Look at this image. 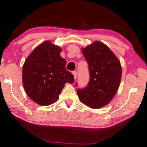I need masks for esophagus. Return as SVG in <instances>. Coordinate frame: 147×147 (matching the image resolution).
<instances>
[{
	"mask_svg": "<svg viewBox=\"0 0 147 147\" xmlns=\"http://www.w3.org/2000/svg\"><path fill=\"white\" fill-rule=\"evenodd\" d=\"M72 74H73V75H74V79L76 80V76H77V72L76 71H74L72 72Z\"/></svg>",
	"mask_w": 147,
	"mask_h": 147,
	"instance_id": "1",
	"label": "esophagus"
}]
</instances>
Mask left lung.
I'll list each match as a JSON object with an SVG mask.
<instances>
[{"mask_svg":"<svg viewBox=\"0 0 147 147\" xmlns=\"http://www.w3.org/2000/svg\"><path fill=\"white\" fill-rule=\"evenodd\" d=\"M82 52L88 63L90 80L86 87L77 90V94L82 103L98 109L108 104L117 92L121 64L109 48L98 41L82 49Z\"/></svg>","mask_w":147,"mask_h":147,"instance_id":"1","label":"left lung"}]
</instances>
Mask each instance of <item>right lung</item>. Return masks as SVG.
Segmentation results:
<instances>
[{"mask_svg":"<svg viewBox=\"0 0 147 147\" xmlns=\"http://www.w3.org/2000/svg\"><path fill=\"white\" fill-rule=\"evenodd\" d=\"M62 49L51 41L32 51L23 66L22 80L27 95L41 105H49L59 98L66 82L73 83V74L65 69L60 56Z\"/></svg>","mask_w":147,"mask_h":147,"instance_id":"1","label":"right lung"}]
</instances>
